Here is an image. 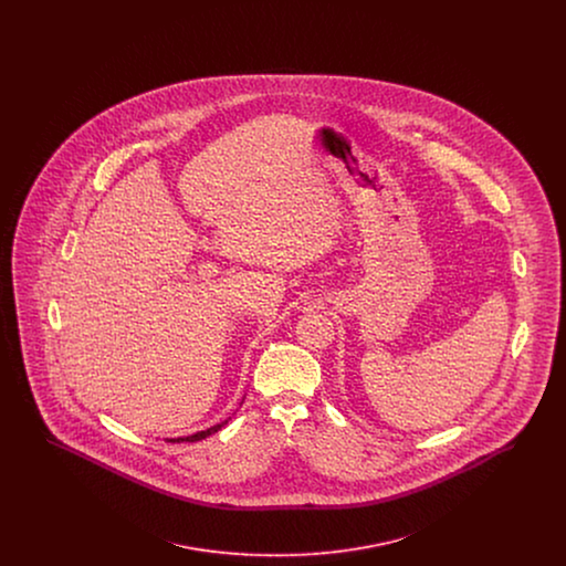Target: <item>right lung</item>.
I'll return each mask as SVG.
<instances>
[{
	"label": "right lung",
	"mask_w": 566,
	"mask_h": 566,
	"mask_svg": "<svg viewBox=\"0 0 566 566\" xmlns=\"http://www.w3.org/2000/svg\"><path fill=\"white\" fill-rule=\"evenodd\" d=\"M227 424V420L222 422V424H216V427H212V429H208V431H201V432H195V434H189V437H178V439H167V441H201V439H206V437H210L212 432H218L222 427Z\"/></svg>",
	"instance_id": "1"
}]
</instances>
